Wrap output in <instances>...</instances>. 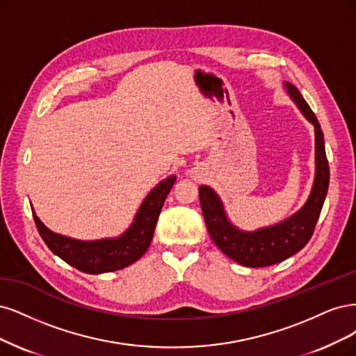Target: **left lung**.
<instances>
[{"instance_id": "left-lung-1", "label": "left lung", "mask_w": 356, "mask_h": 356, "mask_svg": "<svg viewBox=\"0 0 356 356\" xmlns=\"http://www.w3.org/2000/svg\"><path fill=\"white\" fill-rule=\"evenodd\" d=\"M284 86L303 112V115L315 127V181L311 197L303 205V209L291 216L290 219L275 226L259 229L256 232H243L226 219L223 205L216 192L209 186L200 188L204 220L214 244L229 259L248 268L270 266L300 251L314 235L328 191L330 167L325 155L324 134L318 118L299 90L290 83H284Z\"/></svg>"}]
</instances>
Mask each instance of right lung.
<instances>
[{"mask_svg": "<svg viewBox=\"0 0 356 356\" xmlns=\"http://www.w3.org/2000/svg\"><path fill=\"white\" fill-rule=\"evenodd\" d=\"M175 181L176 176H170L149 192L129 231L115 239L78 241L51 232L32 211L33 220L45 245L67 265L93 275L113 272L131 265L146 253L159 213Z\"/></svg>", "mask_w": 356, "mask_h": 356, "instance_id": "1", "label": "right lung"}]
</instances>
